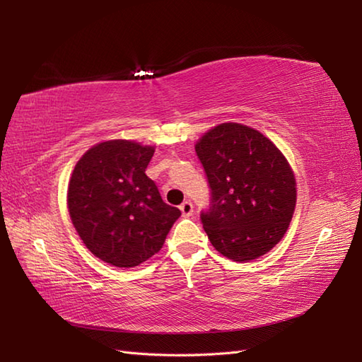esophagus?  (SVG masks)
I'll list each match as a JSON object with an SVG mask.
<instances>
[{
    "label": "esophagus",
    "mask_w": 362,
    "mask_h": 362,
    "mask_svg": "<svg viewBox=\"0 0 362 362\" xmlns=\"http://www.w3.org/2000/svg\"><path fill=\"white\" fill-rule=\"evenodd\" d=\"M193 210H194V206L189 201H185L180 205V211L183 216H191V214H193Z\"/></svg>",
    "instance_id": "34e87169"
}]
</instances>
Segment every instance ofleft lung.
<instances>
[{
    "mask_svg": "<svg viewBox=\"0 0 362 362\" xmlns=\"http://www.w3.org/2000/svg\"><path fill=\"white\" fill-rule=\"evenodd\" d=\"M196 153L211 191L201 221L213 247L233 261L264 255L286 233L296 210L288 160L263 134L238 122L210 129Z\"/></svg>",
    "mask_w": 362,
    "mask_h": 362,
    "instance_id": "8db88e82",
    "label": "left lung"
}]
</instances>
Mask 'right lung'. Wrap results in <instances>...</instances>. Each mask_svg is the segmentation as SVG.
I'll return each instance as SVG.
<instances>
[{
	"label": "right lung",
	"mask_w": 362,
	"mask_h": 362,
	"mask_svg": "<svg viewBox=\"0 0 362 362\" xmlns=\"http://www.w3.org/2000/svg\"><path fill=\"white\" fill-rule=\"evenodd\" d=\"M152 146L110 140L88 149L68 183L76 232L99 259L134 267L161 249L180 210L163 202L146 168Z\"/></svg>",
	"instance_id": "add662e5"
}]
</instances>
